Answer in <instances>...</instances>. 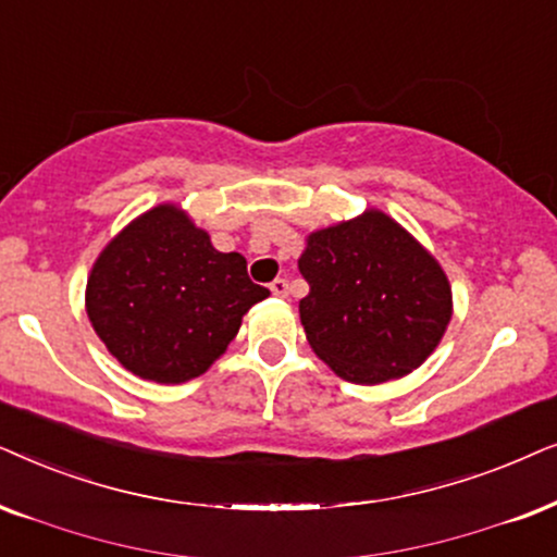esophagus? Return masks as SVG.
I'll list each match as a JSON object with an SVG mask.
<instances>
[{
  "mask_svg": "<svg viewBox=\"0 0 557 557\" xmlns=\"http://www.w3.org/2000/svg\"><path fill=\"white\" fill-rule=\"evenodd\" d=\"M270 290H272V295H277V298H287V280L277 277V280H274V283L270 285Z\"/></svg>",
  "mask_w": 557,
  "mask_h": 557,
  "instance_id": "esophagus-1",
  "label": "esophagus"
}]
</instances>
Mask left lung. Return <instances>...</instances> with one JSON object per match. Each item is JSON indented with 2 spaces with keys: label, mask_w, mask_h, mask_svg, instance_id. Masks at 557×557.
<instances>
[{
  "label": "left lung",
  "mask_w": 557,
  "mask_h": 557,
  "mask_svg": "<svg viewBox=\"0 0 557 557\" xmlns=\"http://www.w3.org/2000/svg\"><path fill=\"white\" fill-rule=\"evenodd\" d=\"M298 267L310 285L300 300L308 344L346 382L410 374L454 313L438 259L376 209L310 234Z\"/></svg>",
  "instance_id": "obj_1"
}]
</instances>
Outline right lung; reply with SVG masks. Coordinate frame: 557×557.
<instances>
[{
    "mask_svg": "<svg viewBox=\"0 0 557 557\" xmlns=\"http://www.w3.org/2000/svg\"><path fill=\"white\" fill-rule=\"evenodd\" d=\"M267 295L239 251L213 249L188 213L160 203L103 247L88 274L86 313L124 369L181 384L226 351L242 318Z\"/></svg>",
    "mask_w": 557,
    "mask_h": 557,
    "instance_id": "1",
    "label": "right lung"
}]
</instances>
